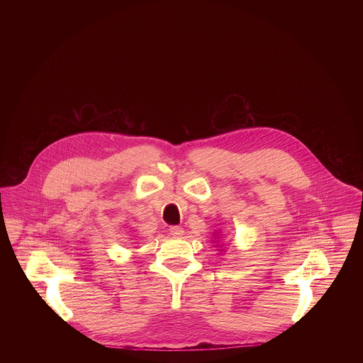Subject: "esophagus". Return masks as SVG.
I'll return each mask as SVG.
<instances>
[{"mask_svg":"<svg viewBox=\"0 0 363 363\" xmlns=\"http://www.w3.org/2000/svg\"><path fill=\"white\" fill-rule=\"evenodd\" d=\"M168 234L171 237H174V238H181L184 235V230L181 227H178V225H171L168 228Z\"/></svg>","mask_w":363,"mask_h":363,"instance_id":"1","label":"esophagus"}]
</instances>
